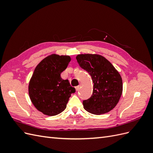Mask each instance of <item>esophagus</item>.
Returning a JSON list of instances; mask_svg holds the SVG:
<instances>
[{
	"label": "esophagus",
	"mask_w": 153,
	"mask_h": 153,
	"mask_svg": "<svg viewBox=\"0 0 153 153\" xmlns=\"http://www.w3.org/2000/svg\"><path fill=\"white\" fill-rule=\"evenodd\" d=\"M80 85H78V86H76V87H75V89H76V91H78V90L80 89Z\"/></svg>",
	"instance_id": "34e87169"
}]
</instances>
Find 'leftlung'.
Returning a JSON list of instances; mask_svg holds the SVG:
<instances>
[{"instance_id": "left-lung-1", "label": "left lung", "mask_w": 153, "mask_h": 153, "mask_svg": "<svg viewBox=\"0 0 153 153\" xmlns=\"http://www.w3.org/2000/svg\"><path fill=\"white\" fill-rule=\"evenodd\" d=\"M82 68L91 76L93 91L83 101L87 112L96 115L108 113L119 103L123 93L121 75L110 61L98 54H79L76 57Z\"/></svg>"}]
</instances>
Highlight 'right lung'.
<instances>
[{"label":"right lung","mask_w":153,"mask_h":153,"mask_svg":"<svg viewBox=\"0 0 153 153\" xmlns=\"http://www.w3.org/2000/svg\"><path fill=\"white\" fill-rule=\"evenodd\" d=\"M68 55L51 54L36 67L29 84V95L36 108L48 116L56 115L66 108L69 97L75 93L68 80L61 74L67 68Z\"/></svg>","instance_id":"1"}]
</instances>
